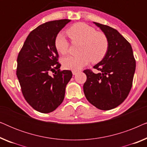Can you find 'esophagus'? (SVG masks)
<instances>
[{"label": "esophagus", "instance_id": "1", "mask_svg": "<svg viewBox=\"0 0 147 147\" xmlns=\"http://www.w3.org/2000/svg\"><path fill=\"white\" fill-rule=\"evenodd\" d=\"M78 73H79V71H78V70H73V71H72V74H73V75H76Z\"/></svg>", "mask_w": 147, "mask_h": 147}]
</instances>
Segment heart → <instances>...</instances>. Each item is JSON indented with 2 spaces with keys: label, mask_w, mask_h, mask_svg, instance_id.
Returning a JSON list of instances; mask_svg holds the SVG:
<instances>
[{
  "label": "heart",
  "mask_w": 147,
  "mask_h": 147,
  "mask_svg": "<svg viewBox=\"0 0 147 147\" xmlns=\"http://www.w3.org/2000/svg\"><path fill=\"white\" fill-rule=\"evenodd\" d=\"M72 43H80L79 55H70L61 60L65 69L78 70L90 61L97 63L106 55L109 46L107 36L102 31L84 23H78L67 30ZM70 44L63 33H59L55 39V47L58 53L66 55L69 53Z\"/></svg>",
  "instance_id": "b5f03b06"
}]
</instances>
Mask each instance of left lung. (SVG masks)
I'll use <instances>...</instances> for the list:
<instances>
[{"mask_svg":"<svg viewBox=\"0 0 147 147\" xmlns=\"http://www.w3.org/2000/svg\"><path fill=\"white\" fill-rule=\"evenodd\" d=\"M94 24L107 36L109 46L103 59L94 66L99 73L85 69L87 80L84 84L86 99L98 109L109 110L117 107L131 90L136 61L128 41L114 28Z\"/></svg>","mask_w":147,"mask_h":147,"instance_id":"obj_1","label":"left lung"}]
</instances>
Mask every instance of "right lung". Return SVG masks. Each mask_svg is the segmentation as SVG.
<instances>
[{
	"instance_id": "add662e5",
	"label": "right lung",
	"mask_w": 147,
	"mask_h": 147,
	"mask_svg": "<svg viewBox=\"0 0 147 147\" xmlns=\"http://www.w3.org/2000/svg\"><path fill=\"white\" fill-rule=\"evenodd\" d=\"M70 21L56 20L38 26L29 34L18 55L17 76L22 93L27 103L41 113L53 112L62 103L72 77L70 70H60L55 47L56 36Z\"/></svg>"
}]
</instances>
